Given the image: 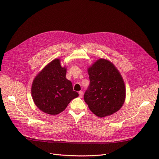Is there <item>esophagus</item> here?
I'll return each instance as SVG.
<instances>
[{
  "mask_svg": "<svg viewBox=\"0 0 159 159\" xmlns=\"http://www.w3.org/2000/svg\"><path fill=\"white\" fill-rule=\"evenodd\" d=\"M79 96H80V97H82V96H83V91H79Z\"/></svg>",
  "mask_w": 159,
  "mask_h": 159,
  "instance_id": "obj_1",
  "label": "esophagus"
}]
</instances>
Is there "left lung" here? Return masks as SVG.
<instances>
[{"label":"left lung","mask_w":159,"mask_h":159,"mask_svg":"<svg viewBox=\"0 0 159 159\" xmlns=\"http://www.w3.org/2000/svg\"><path fill=\"white\" fill-rule=\"evenodd\" d=\"M88 74L90 82L84 98L89 110L99 117L119 110L124 102L126 89L113 64L101 58L88 69Z\"/></svg>","instance_id":"1"}]
</instances>
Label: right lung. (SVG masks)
Wrapping results in <instances>:
<instances>
[{
	"label": "right lung",
	"mask_w": 159,
	"mask_h": 159,
	"mask_svg": "<svg viewBox=\"0 0 159 159\" xmlns=\"http://www.w3.org/2000/svg\"><path fill=\"white\" fill-rule=\"evenodd\" d=\"M66 69L55 59L42 70L33 82L31 95L39 110L49 115L64 111L71 100L79 96L66 78Z\"/></svg>",
	"instance_id": "obj_1"
}]
</instances>
